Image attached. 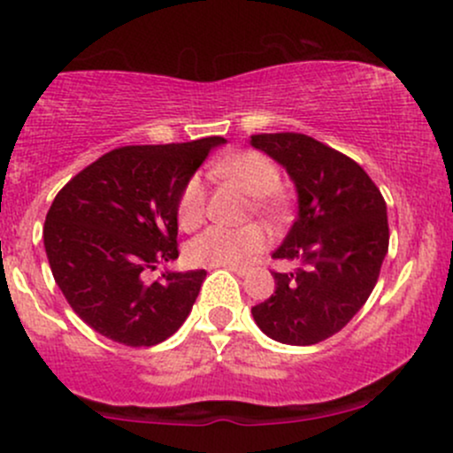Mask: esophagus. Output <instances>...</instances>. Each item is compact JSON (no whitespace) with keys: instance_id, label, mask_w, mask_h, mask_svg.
<instances>
[{"instance_id":"1","label":"esophagus","mask_w":453,"mask_h":453,"mask_svg":"<svg viewBox=\"0 0 453 453\" xmlns=\"http://www.w3.org/2000/svg\"><path fill=\"white\" fill-rule=\"evenodd\" d=\"M230 271L232 273L239 275V278H245V275L250 273V269H247V266H230Z\"/></svg>"}]
</instances>
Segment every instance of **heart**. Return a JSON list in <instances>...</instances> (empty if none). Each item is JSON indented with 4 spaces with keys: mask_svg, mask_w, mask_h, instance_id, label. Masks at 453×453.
<instances>
[{
    "mask_svg": "<svg viewBox=\"0 0 453 453\" xmlns=\"http://www.w3.org/2000/svg\"><path fill=\"white\" fill-rule=\"evenodd\" d=\"M221 178L239 187L251 197V206L263 217H280L284 212V199L278 193L282 175L271 158L260 151H239L214 166ZM206 211V187L199 175L184 184L178 199V221L184 230H195L203 221ZM266 247V234L260 227L250 226L241 230L230 227H208L188 242L187 256L199 266H236Z\"/></svg>",
    "mask_w": 453,
    "mask_h": 453,
    "instance_id": "heart-1",
    "label": "heart"
}]
</instances>
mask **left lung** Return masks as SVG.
Listing matches in <instances>:
<instances>
[{"label": "left lung", "instance_id": "obj_1", "mask_svg": "<svg viewBox=\"0 0 453 453\" xmlns=\"http://www.w3.org/2000/svg\"><path fill=\"white\" fill-rule=\"evenodd\" d=\"M250 142L295 184L297 219L273 258L299 263L293 273H273L275 293L251 314L269 339L314 345L342 330L378 282L387 203L363 166L311 136L256 134Z\"/></svg>", "mask_w": 453, "mask_h": 453}]
</instances>
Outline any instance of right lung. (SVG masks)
I'll list each match as a JSON object with an SVG mask.
<instances>
[{"instance_id": "obj_1", "label": "right lung", "mask_w": 453, "mask_h": 453, "mask_svg": "<svg viewBox=\"0 0 453 453\" xmlns=\"http://www.w3.org/2000/svg\"><path fill=\"white\" fill-rule=\"evenodd\" d=\"M221 136L180 145L108 151L56 195L45 219V254L73 312L102 336L151 347L193 311L206 271L165 269L178 258V199Z\"/></svg>"}]
</instances>
